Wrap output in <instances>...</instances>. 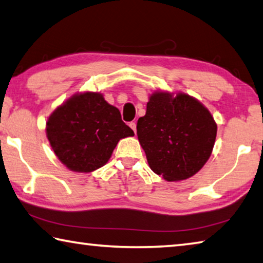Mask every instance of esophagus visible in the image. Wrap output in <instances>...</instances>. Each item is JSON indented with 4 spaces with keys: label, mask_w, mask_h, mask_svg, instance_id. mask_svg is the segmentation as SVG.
I'll use <instances>...</instances> for the list:
<instances>
[{
    "label": "esophagus",
    "mask_w": 263,
    "mask_h": 263,
    "mask_svg": "<svg viewBox=\"0 0 263 263\" xmlns=\"http://www.w3.org/2000/svg\"><path fill=\"white\" fill-rule=\"evenodd\" d=\"M128 125H130V127L133 130V132L136 133V131H137V124H136V122H131L130 124H128Z\"/></svg>",
    "instance_id": "1"
}]
</instances>
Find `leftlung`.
<instances>
[{"label":"left lung","instance_id":"left-lung-1","mask_svg":"<svg viewBox=\"0 0 263 263\" xmlns=\"http://www.w3.org/2000/svg\"><path fill=\"white\" fill-rule=\"evenodd\" d=\"M137 135L149 168L166 181L189 179L210 158L217 124L205 106L184 92L155 91Z\"/></svg>","mask_w":263,"mask_h":263}]
</instances>
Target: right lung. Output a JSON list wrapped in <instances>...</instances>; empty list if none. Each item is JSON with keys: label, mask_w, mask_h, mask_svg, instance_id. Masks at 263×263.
Wrapping results in <instances>:
<instances>
[{"label": "right lung", "mask_w": 263, "mask_h": 263, "mask_svg": "<svg viewBox=\"0 0 263 263\" xmlns=\"http://www.w3.org/2000/svg\"><path fill=\"white\" fill-rule=\"evenodd\" d=\"M53 152L70 171L90 173L109 161L118 141L135 136L116 106L100 92H78L53 111L46 123Z\"/></svg>", "instance_id": "obj_1"}]
</instances>
